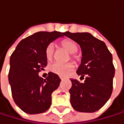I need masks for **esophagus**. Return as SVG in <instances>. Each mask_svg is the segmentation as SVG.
<instances>
[{
  "label": "esophagus",
  "mask_w": 124,
  "mask_h": 124,
  "mask_svg": "<svg viewBox=\"0 0 124 124\" xmlns=\"http://www.w3.org/2000/svg\"><path fill=\"white\" fill-rule=\"evenodd\" d=\"M60 78H61V80H63L64 78H62V77H60Z\"/></svg>",
  "instance_id": "1"
}]
</instances>
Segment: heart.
Instances as JSON below:
<instances>
[{"label":"heart","mask_w":124,"mask_h":124,"mask_svg":"<svg viewBox=\"0 0 124 124\" xmlns=\"http://www.w3.org/2000/svg\"><path fill=\"white\" fill-rule=\"evenodd\" d=\"M61 46L66 49L70 53L72 54V58L75 61H78L79 57L77 54H74L77 52L78 50V46L76 43L72 40H64L61 42ZM54 52V47L52 44H50L47 46L46 49V58L48 61H51L53 58ZM75 68V65L73 63H60L58 62L53 63L49 66V70L61 77H66L69 75Z\"/></svg>","instance_id":"obj_1"}]
</instances>
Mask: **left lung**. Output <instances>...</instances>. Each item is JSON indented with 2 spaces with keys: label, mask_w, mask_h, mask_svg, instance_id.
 <instances>
[{
  "label": "left lung",
  "mask_w": 124,
  "mask_h": 124,
  "mask_svg": "<svg viewBox=\"0 0 124 124\" xmlns=\"http://www.w3.org/2000/svg\"><path fill=\"white\" fill-rule=\"evenodd\" d=\"M64 35L78 43L81 48V63L76 72L80 78L84 79L85 77L84 83L71 79L72 107L81 112H96L112 95L115 75L112 55L104 42L90 33L66 32Z\"/></svg>",
  "instance_id": "1"
}]
</instances>
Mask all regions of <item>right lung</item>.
Masks as SVG:
<instances>
[{
    "mask_svg": "<svg viewBox=\"0 0 124 124\" xmlns=\"http://www.w3.org/2000/svg\"><path fill=\"white\" fill-rule=\"evenodd\" d=\"M64 32H38L17 44L10 57L9 82L15 103L24 112L39 114L48 110L52 93L58 89L61 79L49 72L46 79L38 73L47 65L46 49L51 42Z\"/></svg>",
    "mask_w": 124,
    "mask_h": 124,
    "instance_id": "right-lung-1",
    "label": "right lung"
}]
</instances>
